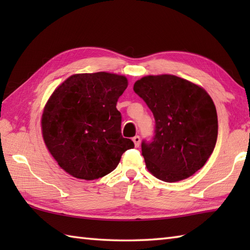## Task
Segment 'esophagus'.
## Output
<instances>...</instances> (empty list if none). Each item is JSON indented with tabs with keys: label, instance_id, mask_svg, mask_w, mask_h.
<instances>
[{
	"label": "esophagus",
	"instance_id": "34e87169",
	"mask_svg": "<svg viewBox=\"0 0 250 250\" xmlns=\"http://www.w3.org/2000/svg\"><path fill=\"white\" fill-rule=\"evenodd\" d=\"M133 142H134V145H135V147H139L140 146V144H141V137L139 136V135H136V136H134L133 139Z\"/></svg>",
	"mask_w": 250,
	"mask_h": 250
}]
</instances>
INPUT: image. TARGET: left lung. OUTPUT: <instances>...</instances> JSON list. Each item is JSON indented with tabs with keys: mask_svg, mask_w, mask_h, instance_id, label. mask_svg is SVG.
<instances>
[{
	"mask_svg": "<svg viewBox=\"0 0 250 250\" xmlns=\"http://www.w3.org/2000/svg\"><path fill=\"white\" fill-rule=\"evenodd\" d=\"M155 117V135L142 142V155L153 176L167 183L190 177L213 152L218 119L203 88L174 75L145 76L134 83Z\"/></svg>",
	"mask_w": 250,
	"mask_h": 250,
	"instance_id": "obj_1",
	"label": "left lung"
}]
</instances>
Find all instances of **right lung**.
I'll return each instance as SVG.
<instances>
[{"label":"right lung","instance_id":"obj_1","mask_svg":"<svg viewBox=\"0 0 250 250\" xmlns=\"http://www.w3.org/2000/svg\"><path fill=\"white\" fill-rule=\"evenodd\" d=\"M126 87L128 79L117 74H75L51 94L42 116V132L66 173L86 180L103 177L134 147L121 135V114L116 108Z\"/></svg>","mask_w":250,"mask_h":250}]
</instances>
